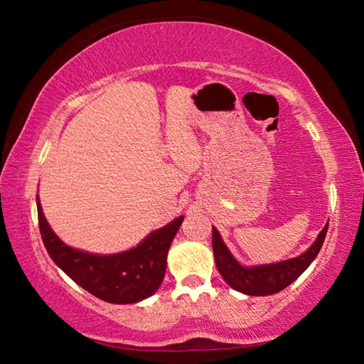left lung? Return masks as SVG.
<instances>
[{
  "mask_svg": "<svg viewBox=\"0 0 364 364\" xmlns=\"http://www.w3.org/2000/svg\"><path fill=\"white\" fill-rule=\"evenodd\" d=\"M327 230L328 222L310 249L297 258L274 262V264L244 267L230 253L227 245L222 241L220 233L213 227V252L215 266H218L223 280L233 289L244 292L247 296H270V294L280 292L304 274V270H306L313 259L318 257Z\"/></svg>",
  "mask_w": 364,
  "mask_h": 364,
  "instance_id": "obj_1",
  "label": "left lung"
}]
</instances>
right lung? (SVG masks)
Instances as JSON below:
<instances>
[{"label":"right lung","mask_w":364,"mask_h":364,"mask_svg":"<svg viewBox=\"0 0 364 364\" xmlns=\"http://www.w3.org/2000/svg\"><path fill=\"white\" fill-rule=\"evenodd\" d=\"M38 228L51 259L92 296L109 304H136L162 283L167 253L183 222V215L153 231L137 247L115 255H95L72 249L53 233L37 197Z\"/></svg>","instance_id":"obj_1"}]
</instances>
